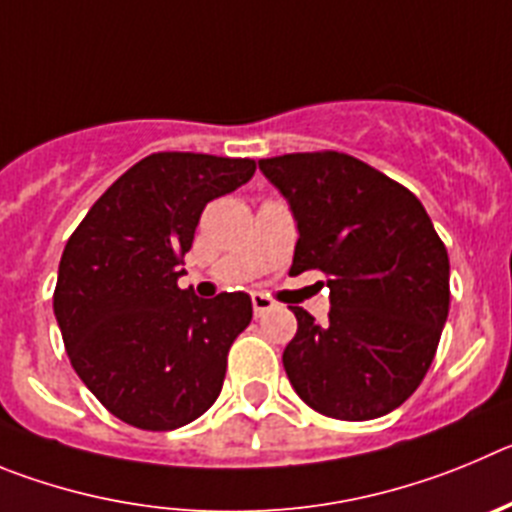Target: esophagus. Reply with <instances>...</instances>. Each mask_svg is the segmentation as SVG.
<instances>
[{"mask_svg": "<svg viewBox=\"0 0 512 512\" xmlns=\"http://www.w3.org/2000/svg\"><path fill=\"white\" fill-rule=\"evenodd\" d=\"M252 308H255V316H265L267 311L278 308V303H275L273 298H267L265 293H255V296H252Z\"/></svg>", "mask_w": 512, "mask_h": 512, "instance_id": "obj_1", "label": "esophagus"}]
</instances>
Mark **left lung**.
<instances>
[{
	"label": "left lung",
	"instance_id": "8db88e82",
	"mask_svg": "<svg viewBox=\"0 0 512 512\" xmlns=\"http://www.w3.org/2000/svg\"><path fill=\"white\" fill-rule=\"evenodd\" d=\"M296 219L290 275H329L324 324L293 306L283 367L298 398L339 421H370L411 398L449 316V255L408 188L344 153L260 160Z\"/></svg>",
	"mask_w": 512,
	"mask_h": 512
}]
</instances>
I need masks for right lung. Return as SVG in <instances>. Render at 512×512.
<instances>
[{
	"label": "right lung",
	"mask_w": 512,
	"mask_h": 512,
	"mask_svg": "<svg viewBox=\"0 0 512 512\" xmlns=\"http://www.w3.org/2000/svg\"><path fill=\"white\" fill-rule=\"evenodd\" d=\"M255 176V160L155 153L104 191L68 239L53 311L76 375L119 421L173 431L222 393L227 352L252 321L247 293L178 288L209 201Z\"/></svg>",
	"instance_id": "right-lung-1"
}]
</instances>
